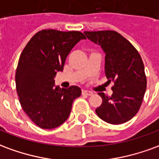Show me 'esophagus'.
<instances>
[{"label":"esophagus","instance_id":"esophagus-1","mask_svg":"<svg viewBox=\"0 0 159 159\" xmlns=\"http://www.w3.org/2000/svg\"><path fill=\"white\" fill-rule=\"evenodd\" d=\"M82 93L84 94V95H89V96L93 94V93H92L91 91H88V90H83V91H82Z\"/></svg>","mask_w":159,"mask_h":159}]
</instances>
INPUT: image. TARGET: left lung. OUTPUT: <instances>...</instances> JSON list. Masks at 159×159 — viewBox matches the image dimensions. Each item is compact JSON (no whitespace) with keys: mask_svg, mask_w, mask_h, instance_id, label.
Listing matches in <instances>:
<instances>
[{"mask_svg":"<svg viewBox=\"0 0 159 159\" xmlns=\"http://www.w3.org/2000/svg\"><path fill=\"white\" fill-rule=\"evenodd\" d=\"M84 34L105 51L107 83H114L111 96L98 93L102 104L95 110L97 115L111 124L126 123L138 112L147 89V76L140 53L115 30L85 31Z\"/></svg>","mask_w":159,"mask_h":159,"instance_id":"obj_1","label":"left lung"}]
</instances>
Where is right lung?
<instances>
[{"instance_id": "1", "label": "right lung", "mask_w": 159, "mask_h": 159, "mask_svg": "<svg viewBox=\"0 0 159 159\" xmlns=\"http://www.w3.org/2000/svg\"><path fill=\"white\" fill-rule=\"evenodd\" d=\"M80 31L42 30L26 44L15 74L16 89L21 107L37 126L51 129L68 118L73 100L81 95L78 87L54 89L53 77L63 70L66 57L80 40Z\"/></svg>"}]
</instances>
